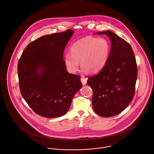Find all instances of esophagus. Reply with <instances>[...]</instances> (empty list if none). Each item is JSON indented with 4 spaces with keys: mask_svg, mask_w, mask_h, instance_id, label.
I'll return each instance as SVG.
<instances>
[{
    "mask_svg": "<svg viewBox=\"0 0 154 154\" xmlns=\"http://www.w3.org/2000/svg\"><path fill=\"white\" fill-rule=\"evenodd\" d=\"M81 82H82V85H85L87 84V78H85L84 77H82V78L81 79Z\"/></svg>",
    "mask_w": 154,
    "mask_h": 154,
    "instance_id": "34e87169",
    "label": "esophagus"
}]
</instances>
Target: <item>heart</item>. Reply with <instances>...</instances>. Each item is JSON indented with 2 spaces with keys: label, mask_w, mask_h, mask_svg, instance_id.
<instances>
[{
  "label": "heart",
  "mask_w": 154,
  "mask_h": 154,
  "mask_svg": "<svg viewBox=\"0 0 154 154\" xmlns=\"http://www.w3.org/2000/svg\"><path fill=\"white\" fill-rule=\"evenodd\" d=\"M110 45L103 37H86L75 42L70 48V53H66L65 62L71 73H75L79 62L84 70L91 74L100 72L109 59Z\"/></svg>",
  "instance_id": "heart-1"
}]
</instances>
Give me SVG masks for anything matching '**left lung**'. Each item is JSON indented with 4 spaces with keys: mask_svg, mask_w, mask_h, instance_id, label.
<instances>
[{
    "mask_svg": "<svg viewBox=\"0 0 154 154\" xmlns=\"http://www.w3.org/2000/svg\"><path fill=\"white\" fill-rule=\"evenodd\" d=\"M106 35L111 43L107 62L102 70L88 77L93 91L92 106L103 117L121 112L132 102L137 77L136 58L130 44L110 30L96 33Z\"/></svg>",
    "mask_w": 154,
    "mask_h": 154,
    "instance_id": "obj_1",
    "label": "left lung"
}]
</instances>
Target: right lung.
Listing matches in <instances>:
<instances>
[{
	"instance_id": "add662e5",
	"label": "right lung",
	"mask_w": 154,
	"mask_h": 154,
	"mask_svg": "<svg viewBox=\"0 0 154 154\" xmlns=\"http://www.w3.org/2000/svg\"><path fill=\"white\" fill-rule=\"evenodd\" d=\"M74 30L39 37L27 45L18 64L20 91L37 114L64 116L82 84L80 77L66 71L63 51Z\"/></svg>"
}]
</instances>
